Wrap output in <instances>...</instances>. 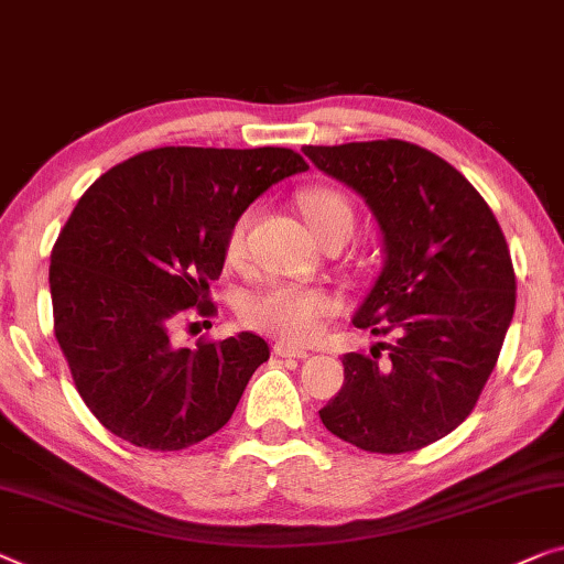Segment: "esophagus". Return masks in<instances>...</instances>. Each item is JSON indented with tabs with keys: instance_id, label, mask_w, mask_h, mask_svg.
I'll return each instance as SVG.
<instances>
[{
	"instance_id": "34e87169",
	"label": "esophagus",
	"mask_w": 564,
	"mask_h": 564,
	"mask_svg": "<svg viewBox=\"0 0 564 564\" xmlns=\"http://www.w3.org/2000/svg\"><path fill=\"white\" fill-rule=\"evenodd\" d=\"M274 354L282 356V358H307V350L305 348H297V346H290V343H274Z\"/></svg>"
}]
</instances>
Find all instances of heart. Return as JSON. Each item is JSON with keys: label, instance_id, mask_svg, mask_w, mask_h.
I'll list each match as a JSON object with an SVG mask.
<instances>
[{"label": "heart", "instance_id": "heart-1", "mask_svg": "<svg viewBox=\"0 0 564 564\" xmlns=\"http://www.w3.org/2000/svg\"><path fill=\"white\" fill-rule=\"evenodd\" d=\"M302 214L315 234L325 231L333 224H354V208L346 195L330 187H313L300 195ZM254 210L247 208L236 216L226 234V257L239 259L247 241V228ZM336 313V300L325 290L302 288L292 282H274L264 290L243 300L241 317L251 328L269 333V336L288 343H310L321 336L323 323Z\"/></svg>", "mask_w": 564, "mask_h": 564}]
</instances>
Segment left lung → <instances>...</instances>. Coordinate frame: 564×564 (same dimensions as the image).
<instances>
[{
    "label": "left lung",
    "instance_id": "1",
    "mask_svg": "<svg viewBox=\"0 0 564 564\" xmlns=\"http://www.w3.org/2000/svg\"><path fill=\"white\" fill-rule=\"evenodd\" d=\"M377 216L383 269L356 328L394 333L343 356V387L321 410L333 435L369 453H412L468 417L499 361L517 276L494 210L430 150L402 140L302 147ZM390 354L380 361V350Z\"/></svg>",
    "mask_w": 564,
    "mask_h": 564
}]
</instances>
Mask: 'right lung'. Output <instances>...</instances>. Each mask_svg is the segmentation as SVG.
<instances>
[{"label": "right lung", "instance_id": "right-lung-1", "mask_svg": "<svg viewBox=\"0 0 564 564\" xmlns=\"http://www.w3.org/2000/svg\"><path fill=\"white\" fill-rule=\"evenodd\" d=\"M284 147H160L80 195L51 254L55 338L106 430L147 451H183L231 420L269 346L254 333L177 348L185 310L214 315L226 234L267 187L305 173Z\"/></svg>", "mask_w": 564, "mask_h": 564}]
</instances>
